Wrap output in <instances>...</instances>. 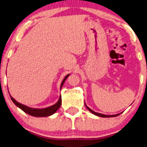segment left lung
Returning a JSON list of instances; mask_svg holds the SVG:
<instances>
[{
	"instance_id": "8db88e82",
	"label": "left lung",
	"mask_w": 147,
	"mask_h": 147,
	"mask_svg": "<svg viewBox=\"0 0 147 147\" xmlns=\"http://www.w3.org/2000/svg\"><path fill=\"white\" fill-rule=\"evenodd\" d=\"M85 106L86 107V108L88 109V110L90 111V112L92 113H93L94 115H97V116H99V117H116V116H118L119 115H120L121 114V113H118V114H115V115H105V114H102V113H97V112H96V111H93L92 109H91L90 108H88V107L86 105V104H85Z\"/></svg>"
}]
</instances>
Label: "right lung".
<instances>
[{
    "mask_svg": "<svg viewBox=\"0 0 147 147\" xmlns=\"http://www.w3.org/2000/svg\"><path fill=\"white\" fill-rule=\"evenodd\" d=\"M69 76H70V74H67V75L65 76L64 78V79L63 80L61 84V86H60V89L62 88V87L64 84V82H65L67 78L69 77ZM10 98L12 100V101L14 102V104L16 105L17 107H18L19 108H20L22 110L24 111L25 113H28L30 115L34 116V117H47V116L51 115L53 114H54L58 110L59 108H60L61 105V96H60L56 104H55L54 105H53L51 106L47 107V108H41V109H39V108H30V107L26 106L25 105L22 104L18 102L14 98H13L12 96H10Z\"/></svg>",
    "mask_w": 147,
    "mask_h": 147,
    "instance_id": "right-lung-1",
    "label": "right lung"
}]
</instances>
